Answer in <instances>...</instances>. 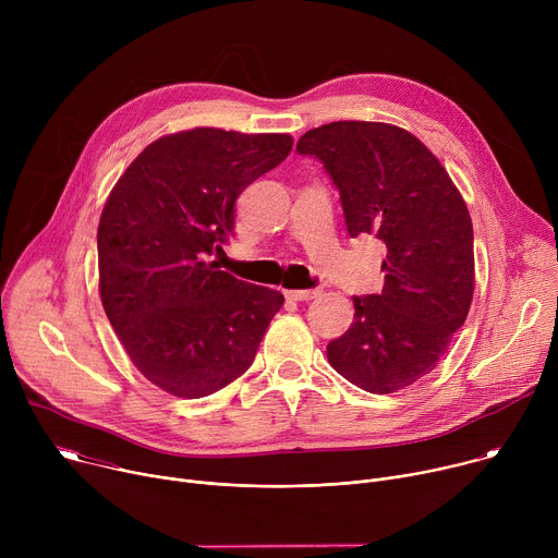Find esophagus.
I'll return each mask as SVG.
<instances>
[{"mask_svg": "<svg viewBox=\"0 0 558 558\" xmlns=\"http://www.w3.org/2000/svg\"><path fill=\"white\" fill-rule=\"evenodd\" d=\"M287 300H295V302H302V300H313L320 295V291L317 289H291V291H284Z\"/></svg>", "mask_w": 558, "mask_h": 558, "instance_id": "esophagus-1", "label": "esophagus"}]
</instances>
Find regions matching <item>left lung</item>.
Returning a JSON list of instances; mask_svg holds the SVG:
<instances>
[{
	"label": "left lung",
	"mask_w": 558,
	"mask_h": 558,
	"mask_svg": "<svg viewBox=\"0 0 558 558\" xmlns=\"http://www.w3.org/2000/svg\"><path fill=\"white\" fill-rule=\"evenodd\" d=\"M340 192L349 235L386 245L384 287L353 295L349 331L327 344L329 364L368 392H395L428 375L465 323L474 291L472 220L435 154L411 132L336 121L300 136Z\"/></svg>",
	"instance_id": "obj_1"
}]
</instances>
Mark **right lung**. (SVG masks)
Returning <instances> with one entry per match:
<instances>
[{"label":"right lung","mask_w":558,"mask_h":558,"mask_svg":"<svg viewBox=\"0 0 558 558\" xmlns=\"http://www.w3.org/2000/svg\"><path fill=\"white\" fill-rule=\"evenodd\" d=\"M289 134L196 128L149 143L104 207L97 250L108 320L158 388L198 400L241 377L280 291L209 260L233 235V203L289 156Z\"/></svg>","instance_id":"1"}]
</instances>
